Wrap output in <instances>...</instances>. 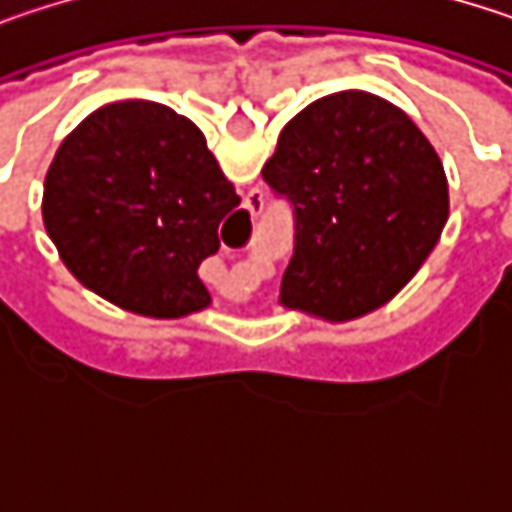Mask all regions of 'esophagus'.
<instances>
[{
    "mask_svg": "<svg viewBox=\"0 0 512 512\" xmlns=\"http://www.w3.org/2000/svg\"><path fill=\"white\" fill-rule=\"evenodd\" d=\"M260 207H263V198H260L255 189H252V192L246 195V210H249L252 216H257V213H260Z\"/></svg>",
    "mask_w": 512,
    "mask_h": 512,
    "instance_id": "esophagus-1",
    "label": "esophagus"
}]
</instances>
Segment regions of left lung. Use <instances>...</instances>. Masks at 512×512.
Wrapping results in <instances>:
<instances>
[{
	"instance_id": "8db88e82",
	"label": "left lung",
	"mask_w": 512,
	"mask_h": 512,
	"mask_svg": "<svg viewBox=\"0 0 512 512\" xmlns=\"http://www.w3.org/2000/svg\"><path fill=\"white\" fill-rule=\"evenodd\" d=\"M260 174L290 201L296 222L281 305L332 323L397 296L436 249L451 210L448 177L427 136L367 91L305 106Z\"/></svg>"
}]
</instances>
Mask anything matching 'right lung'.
Segmentation results:
<instances>
[{"label": "right lung", "instance_id": "obj_1", "mask_svg": "<svg viewBox=\"0 0 512 512\" xmlns=\"http://www.w3.org/2000/svg\"><path fill=\"white\" fill-rule=\"evenodd\" d=\"M237 204L204 133L151 100L91 112L44 180V225L64 266L112 305L156 320L210 305L198 266L219 252V222Z\"/></svg>", "mask_w": 512, "mask_h": 512}]
</instances>
